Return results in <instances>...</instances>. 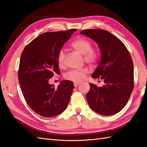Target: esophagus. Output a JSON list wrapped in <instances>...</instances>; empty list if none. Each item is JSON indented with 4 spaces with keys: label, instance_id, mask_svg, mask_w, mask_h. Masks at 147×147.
I'll return each mask as SVG.
<instances>
[{
    "label": "esophagus",
    "instance_id": "esophagus-1",
    "mask_svg": "<svg viewBox=\"0 0 147 147\" xmlns=\"http://www.w3.org/2000/svg\"><path fill=\"white\" fill-rule=\"evenodd\" d=\"M74 86L75 87H77L79 84H80V83H78V82H75L74 83Z\"/></svg>",
    "mask_w": 147,
    "mask_h": 147
}]
</instances>
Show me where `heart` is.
Returning a JSON list of instances; mask_svg holds the SVG:
<instances>
[{"label": "heart", "instance_id": "obj_1", "mask_svg": "<svg viewBox=\"0 0 147 147\" xmlns=\"http://www.w3.org/2000/svg\"><path fill=\"white\" fill-rule=\"evenodd\" d=\"M70 47L75 51L80 54L84 55V59L86 63L90 64H94L97 63L99 58L97 52L92 49V43L88 39L84 38H78L71 43ZM65 55L63 50H60L57 56V63L59 67H63L65 63ZM88 70L83 69L81 70H73L65 74V78L76 82L82 81L85 77Z\"/></svg>", "mask_w": 147, "mask_h": 147}]
</instances>
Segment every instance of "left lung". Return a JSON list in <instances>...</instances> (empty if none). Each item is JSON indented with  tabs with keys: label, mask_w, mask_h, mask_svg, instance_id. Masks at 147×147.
Masks as SVG:
<instances>
[{
	"label": "left lung",
	"mask_w": 147,
	"mask_h": 147,
	"mask_svg": "<svg viewBox=\"0 0 147 147\" xmlns=\"http://www.w3.org/2000/svg\"><path fill=\"white\" fill-rule=\"evenodd\" d=\"M80 34L93 40L99 47L101 59L91 77L104 82L102 87L90 83L88 103L100 115L116 114L125 107L134 88V65L130 53L119 38L105 30L86 29Z\"/></svg>",
	"instance_id": "8db88e82"
}]
</instances>
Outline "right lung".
Returning a JSON list of instances; mask_svg holds the SVG:
<instances>
[{"label": "right lung", "instance_id": "obj_1", "mask_svg": "<svg viewBox=\"0 0 147 147\" xmlns=\"http://www.w3.org/2000/svg\"><path fill=\"white\" fill-rule=\"evenodd\" d=\"M76 30L43 33L22 52L18 70L21 91L30 107L42 117L56 116L68 105L74 88L73 82L61 81L55 88L49 80L54 75L60 74L59 51Z\"/></svg>", "mask_w": 147, "mask_h": 147}]
</instances>
